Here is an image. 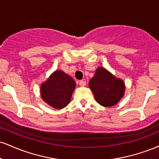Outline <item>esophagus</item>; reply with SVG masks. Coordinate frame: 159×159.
I'll list each match as a JSON object with an SVG mask.
<instances>
[{"label": "esophagus", "instance_id": "obj_1", "mask_svg": "<svg viewBox=\"0 0 159 159\" xmlns=\"http://www.w3.org/2000/svg\"><path fill=\"white\" fill-rule=\"evenodd\" d=\"M79 85L81 86V87H84L86 85V81H84V80H82V81H79Z\"/></svg>", "mask_w": 159, "mask_h": 159}]
</instances>
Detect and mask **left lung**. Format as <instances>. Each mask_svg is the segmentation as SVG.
I'll use <instances>...</instances> for the list:
<instances>
[{
  "mask_svg": "<svg viewBox=\"0 0 159 159\" xmlns=\"http://www.w3.org/2000/svg\"><path fill=\"white\" fill-rule=\"evenodd\" d=\"M89 87L93 93L96 101L103 107L116 105L125 94V86L122 79L116 78L103 67L96 69L89 81Z\"/></svg>",
  "mask_w": 159,
  "mask_h": 159,
  "instance_id": "8db88e82",
  "label": "left lung"
}]
</instances>
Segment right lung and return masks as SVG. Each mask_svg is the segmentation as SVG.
I'll return each mask as SVG.
<instances>
[{"label": "right lung", "instance_id": "1", "mask_svg": "<svg viewBox=\"0 0 159 159\" xmlns=\"http://www.w3.org/2000/svg\"><path fill=\"white\" fill-rule=\"evenodd\" d=\"M75 87L73 78L63 71L56 70L41 84L40 95L51 107L62 109L69 105Z\"/></svg>", "mask_w": 159, "mask_h": 159}]
</instances>
